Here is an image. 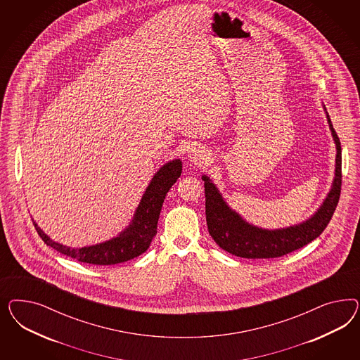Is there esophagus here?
I'll return each instance as SVG.
<instances>
[{
	"label": "esophagus",
	"instance_id": "obj_1",
	"mask_svg": "<svg viewBox=\"0 0 360 360\" xmlns=\"http://www.w3.org/2000/svg\"><path fill=\"white\" fill-rule=\"evenodd\" d=\"M187 160L198 166H205L210 162V153L199 148H193L187 153Z\"/></svg>",
	"mask_w": 360,
	"mask_h": 360
}]
</instances>
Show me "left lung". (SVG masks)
Segmentation results:
<instances>
[{
    "label": "left lung",
    "mask_w": 360,
    "mask_h": 360,
    "mask_svg": "<svg viewBox=\"0 0 360 360\" xmlns=\"http://www.w3.org/2000/svg\"><path fill=\"white\" fill-rule=\"evenodd\" d=\"M326 110V109H325ZM330 131L337 146L335 176L326 199L316 214L305 221L286 229H264L252 226L229 207L207 175H202L206 194V220L211 238L224 251L245 259H272L297 251L316 239L337 208L342 186V149L330 116L326 115Z\"/></svg>",
    "instance_id": "1"
}]
</instances>
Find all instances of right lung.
Here are the masks:
<instances>
[{"label": "right lung", "instance_id": "1", "mask_svg": "<svg viewBox=\"0 0 360 360\" xmlns=\"http://www.w3.org/2000/svg\"><path fill=\"white\" fill-rule=\"evenodd\" d=\"M181 160H173L165 164L154 174L150 184L146 187L131 224L121 231L116 238L104 243L82 248H71L50 239L33 220L34 227L44 244L77 262L92 265H115L128 262L149 248L153 238L157 233V223L164 205L165 196L181 176Z\"/></svg>", "mask_w": 360, "mask_h": 360}]
</instances>
